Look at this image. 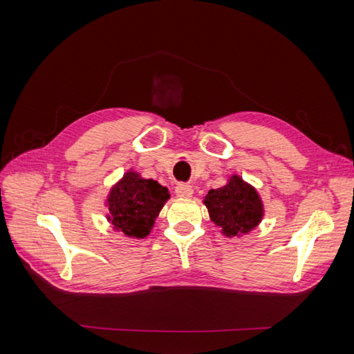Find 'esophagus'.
<instances>
[{
	"mask_svg": "<svg viewBox=\"0 0 354 354\" xmlns=\"http://www.w3.org/2000/svg\"><path fill=\"white\" fill-rule=\"evenodd\" d=\"M176 195H177L178 198H192V195H194V187H192L190 185L180 183V185L176 187Z\"/></svg>",
	"mask_w": 354,
	"mask_h": 354,
	"instance_id": "1",
	"label": "esophagus"
}]
</instances>
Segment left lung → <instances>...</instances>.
<instances>
[{"label": "left lung", "mask_w": 354, "mask_h": 354, "mask_svg": "<svg viewBox=\"0 0 354 354\" xmlns=\"http://www.w3.org/2000/svg\"><path fill=\"white\" fill-rule=\"evenodd\" d=\"M203 203L208 208L211 221L227 238H239L250 233L264 217L259 192L236 174L230 176L223 187L211 189Z\"/></svg>", "instance_id": "left-lung-1"}]
</instances>
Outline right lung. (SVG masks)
<instances>
[{"label":"right lung","instance_id":"1","mask_svg":"<svg viewBox=\"0 0 354 354\" xmlns=\"http://www.w3.org/2000/svg\"><path fill=\"white\" fill-rule=\"evenodd\" d=\"M168 199L167 187L130 169L111 187L104 202L108 207L106 218L113 230L124 236L145 239L153 229L159 211Z\"/></svg>","mask_w":354,"mask_h":354}]
</instances>
